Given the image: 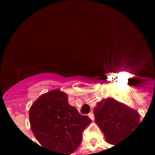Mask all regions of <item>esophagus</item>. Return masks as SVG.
<instances>
[{
  "mask_svg": "<svg viewBox=\"0 0 155 155\" xmlns=\"http://www.w3.org/2000/svg\"><path fill=\"white\" fill-rule=\"evenodd\" d=\"M88 117H89L90 118H91V119H92V120H94L95 119V117H94V114H93V113H88Z\"/></svg>",
  "mask_w": 155,
  "mask_h": 155,
  "instance_id": "obj_1",
  "label": "esophagus"
}]
</instances>
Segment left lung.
Masks as SVG:
<instances>
[{
    "label": "left lung",
    "mask_w": 155,
    "mask_h": 155,
    "mask_svg": "<svg viewBox=\"0 0 155 155\" xmlns=\"http://www.w3.org/2000/svg\"><path fill=\"white\" fill-rule=\"evenodd\" d=\"M93 112L97 125L112 145L121 142L139 125V113L113 98L98 102Z\"/></svg>",
    "instance_id": "8db88e82"
}]
</instances>
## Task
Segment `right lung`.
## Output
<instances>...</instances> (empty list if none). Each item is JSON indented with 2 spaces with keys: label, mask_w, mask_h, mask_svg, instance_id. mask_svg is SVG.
Masks as SVG:
<instances>
[{
  "label": "right lung",
  "mask_w": 155,
  "mask_h": 155,
  "mask_svg": "<svg viewBox=\"0 0 155 155\" xmlns=\"http://www.w3.org/2000/svg\"><path fill=\"white\" fill-rule=\"evenodd\" d=\"M33 134L42 147L53 155H71L80 146L83 131L92 122L68 104V95L59 89L40 96L29 111Z\"/></svg>",
  "instance_id": "obj_1"
}]
</instances>
